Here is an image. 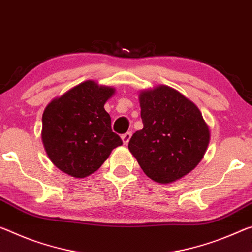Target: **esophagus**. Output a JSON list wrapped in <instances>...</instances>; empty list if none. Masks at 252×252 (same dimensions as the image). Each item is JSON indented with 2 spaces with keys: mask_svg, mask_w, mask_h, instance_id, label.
I'll use <instances>...</instances> for the list:
<instances>
[{
  "mask_svg": "<svg viewBox=\"0 0 252 252\" xmlns=\"http://www.w3.org/2000/svg\"><path fill=\"white\" fill-rule=\"evenodd\" d=\"M130 138H131V132H126V133L121 135V139H122V141H123V143H125V145H127V143H129Z\"/></svg>",
  "mask_w": 252,
  "mask_h": 252,
  "instance_id": "obj_1",
  "label": "esophagus"
}]
</instances>
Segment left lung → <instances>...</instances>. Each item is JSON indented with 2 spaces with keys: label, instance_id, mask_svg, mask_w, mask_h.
Returning <instances> with one entry per match:
<instances>
[{
  "label": "left lung",
  "instance_id": "8db88e82",
  "mask_svg": "<svg viewBox=\"0 0 252 252\" xmlns=\"http://www.w3.org/2000/svg\"><path fill=\"white\" fill-rule=\"evenodd\" d=\"M139 103L143 129L131 137L130 153L153 181L176 182L204 157L210 127L198 107L173 87L140 91Z\"/></svg>",
  "mask_w": 252,
  "mask_h": 252
}]
</instances>
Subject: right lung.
Returning a JSON list of instances; mask_svg holds the SVG:
<instances>
[{
	"instance_id": "add662e5",
	"label": "right lung",
	"mask_w": 252,
	"mask_h": 252,
	"mask_svg": "<svg viewBox=\"0 0 252 252\" xmlns=\"http://www.w3.org/2000/svg\"><path fill=\"white\" fill-rule=\"evenodd\" d=\"M114 93V87L85 81L48 103L42 114L41 140L58 169L85 178L122 145L104 109Z\"/></svg>"
}]
</instances>
